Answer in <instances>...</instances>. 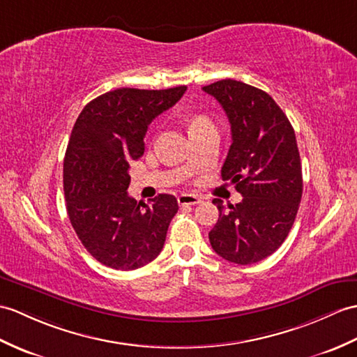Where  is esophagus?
Returning a JSON list of instances; mask_svg holds the SVG:
<instances>
[{
	"instance_id": "esophagus-1",
	"label": "esophagus",
	"mask_w": 357,
	"mask_h": 357,
	"mask_svg": "<svg viewBox=\"0 0 357 357\" xmlns=\"http://www.w3.org/2000/svg\"><path fill=\"white\" fill-rule=\"evenodd\" d=\"M202 197L197 196V195H192V193H184L178 196V204L181 206H187V205H196V204H201Z\"/></svg>"
}]
</instances>
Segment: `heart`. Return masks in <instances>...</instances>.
<instances>
[{"mask_svg": "<svg viewBox=\"0 0 357 357\" xmlns=\"http://www.w3.org/2000/svg\"><path fill=\"white\" fill-rule=\"evenodd\" d=\"M208 124H213L208 119L204 117V115H196V117H193L192 120H190V132L195 130V129H199V128H204V126H208Z\"/></svg>", "mask_w": 357, "mask_h": 357, "instance_id": "1", "label": "heart"}]
</instances>
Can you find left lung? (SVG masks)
<instances>
[{
  "mask_svg": "<svg viewBox=\"0 0 357 357\" xmlns=\"http://www.w3.org/2000/svg\"><path fill=\"white\" fill-rule=\"evenodd\" d=\"M222 105L233 143L222 179L243 196L236 205H218L219 219L208 233L213 250L237 264L261 261L283 245L303 195L301 160L295 130L264 91L225 79L202 88Z\"/></svg>",
  "mask_w": 357,
  "mask_h": 357,
  "instance_id": "obj_1",
  "label": "left lung"
}]
</instances>
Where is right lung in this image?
Segmentation results:
<instances>
[{
    "label": "right lung",
    "mask_w": 357,
    "mask_h": 357,
    "mask_svg": "<svg viewBox=\"0 0 357 357\" xmlns=\"http://www.w3.org/2000/svg\"><path fill=\"white\" fill-rule=\"evenodd\" d=\"M185 91L114 89L91 100L74 123L63 160L66 211L82 245L107 268L134 271L162 250L176 197L137 202L128 195L129 169L144 153L149 124Z\"/></svg>",
    "instance_id": "1"
}]
</instances>
